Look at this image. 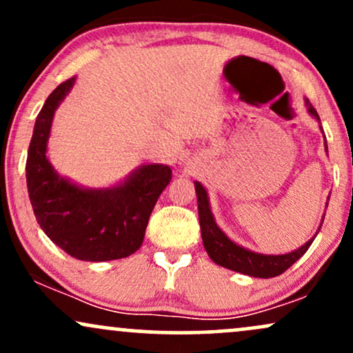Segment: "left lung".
I'll list each match as a JSON object with an SVG mask.
<instances>
[{
  "label": "left lung",
  "mask_w": 353,
  "mask_h": 353,
  "mask_svg": "<svg viewBox=\"0 0 353 353\" xmlns=\"http://www.w3.org/2000/svg\"><path fill=\"white\" fill-rule=\"evenodd\" d=\"M305 104L310 114L319 119L317 111H315L314 106L309 103V99L305 101ZM196 192L197 209H199L201 234L202 242H204L205 247V252L209 254V257L212 259L217 265L225 267V269L236 270V272L245 275H252V277H277V275L285 272L294 262H297L299 259L307 252L312 241H314V239H310V241L307 242L305 245H302L301 249L283 255H262L250 252V250L244 249V247L234 244V242L228 239V236L217 228V224L214 222V217L209 209L208 192H205V189L202 188L199 182H196Z\"/></svg>",
  "instance_id": "left-lung-1"
}]
</instances>
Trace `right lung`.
<instances>
[{"mask_svg":"<svg viewBox=\"0 0 353 353\" xmlns=\"http://www.w3.org/2000/svg\"><path fill=\"white\" fill-rule=\"evenodd\" d=\"M74 84L61 83L48 96L36 117L26 159V182L38 224L71 257L103 262L134 254L161 192L171 181V169L149 164L124 184L106 190H86L52 171L46 159V141L52 114Z\"/></svg>","mask_w":353,"mask_h":353,"instance_id":"add662e5","label":"right lung"}]
</instances>
